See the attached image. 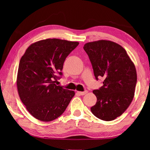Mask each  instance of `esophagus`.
Here are the masks:
<instances>
[{
    "label": "esophagus",
    "mask_w": 150,
    "mask_h": 150,
    "mask_svg": "<svg viewBox=\"0 0 150 150\" xmlns=\"http://www.w3.org/2000/svg\"><path fill=\"white\" fill-rule=\"evenodd\" d=\"M77 93L79 94H80L81 95H84L88 93V91L87 90H86L84 91H77Z\"/></svg>",
    "instance_id": "esophagus-1"
}]
</instances>
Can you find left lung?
<instances>
[{
	"label": "left lung",
	"instance_id": "obj_1",
	"mask_svg": "<svg viewBox=\"0 0 150 150\" xmlns=\"http://www.w3.org/2000/svg\"><path fill=\"white\" fill-rule=\"evenodd\" d=\"M95 77H103V86L93 91L97 103L91 108L95 117L111 121L120 116L131 104L137 83L135 66L119 44L110 40L88 42L83 47Z\"/></svg>",
	"mask_w": 150,
	"mask_h": 150
}]
</instances>
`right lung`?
Returning <instances> with one entry per match:
<instances>
[{
	"instance_id": "right-lung-1",
	"label": "right lung",
	"mask_w": 150,
	"mask_h": 150,
	"mask_svg": "<svg viewBox=\"0 0 150 150\" xmlns=\"http://www.w3.org/2000/svg\"><path fill=\"white\" fill-rule=\"evenodd\" d=\"M59 39H47L31 44L19 62L17 86L26 110L43 122L56 119L64 113L75 91L55 84L62 75L63 64L79 45Z\"/></svg>"
}]
</instances>
